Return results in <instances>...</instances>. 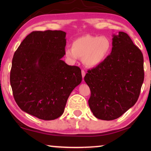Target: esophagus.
Returning <instances> with one entry per match:
<instances>
[{"label": "esophagus", "instance_id": "34e87169", "mask_svg": "<svg viewBox=\"0 0 151 151\" xmlns=\"http://www.w3.org/2000/svg\"><path fill=\"white\" fill-rule=\"evenodd\" d=\"M81 73H82V76H83V78H84V77H85V75H86L85 71L84 70H81Z\"/></svg>", "mask_w": 151, "mask_h": 151}]
</instances>
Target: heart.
Listing matches in <instances>:
<instances>
[{
    "label": "heart",
    "instance_id": "obj_1",
    "mask_svg": "<svg viewBox=\"0 0 151 151\" xmlns=\"http://www.w3.org/2000/svg\"><path fill=\"white\" fill-rule=\"evenodd\" d=\"M112 43L108 37L85 35L74 40L72 48H66L65 55L70 63H75L83 58V63L88 67H95L109 55Z\"/></svg>",
    "mask_w": 151,
    "mask_h": 151
}]
</instances>
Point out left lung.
I'll return each instance as SVG.
<instances>
[{"mask_svg": "<svg viewBox=\"0 0 151 151\" xmlns=\"http://www.w3.org/2000/svg\"><path fill=\"white\" fill-rule=\"evenodd\" d=\"M112 44L111 55L85 76L91 93L89 107L104 121L119 118L134 106L145 76L142 53L127 33L114 35Z\"/></svg>", "mask_w": 151, "mask_h": 151, "instance_id": "8db88e82", "label": "left lung"}]
</instances>
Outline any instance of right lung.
I'll use <instances>...</instances> for the list:
<instances>
[{"mask_svg":"<svg viewBox=\"0 0 151 151\" xmlns=\"http://www.w3.org/2000/svg\"><path fill=\"white\" fill-rule=\"evenodd\" d=\"M66 32L33 31L22 40L12 61L10 82L20 109L45 121L62 115L68 96L82 81L81 68L61 60Z\"/></svg>","mask_w":151,"mask_h":151,"instance_id":"right-lung-1","label":"right lung"}]
</instances>
